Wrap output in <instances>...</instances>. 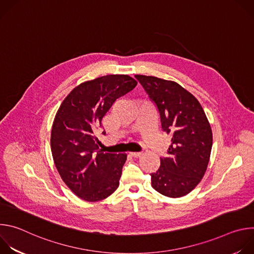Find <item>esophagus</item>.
<instances>
[{
    "instance_id": "obj_1",
    "label": "esophagus",
    "mask_w": 254,
    "mask_h": 254,
    "mask_svg": "<svg viewBox=\"0 0 254 254\" xmlns=\"http://www.w3.org/2000/svg\"><path fill=\"white\" fill-rule=\"evenodd\" d=\"M129 155L132 157V158H139L141 155H142V153H140V152H138V153H129Z\"/></svg>"
}]
</instances>
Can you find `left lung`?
Here are the masks:
<instances>
[{"instance_id":"1","label":"left lung","mask_w":254,"mask_h":254,"mask_svg":"<svg viewBox=\"0 0 254 254\" xmlns=\"http://www.w3.org/2000/svg\"><path fill=\"white\" fill-rule=\"evenodd\" d=\"M159 112L163 131L171 135L167 157L152 173L159 193L179 198L189 194L203 178L212 149V130L199 101L177 82L134 75Z\"/></svg>"}]
</instances>
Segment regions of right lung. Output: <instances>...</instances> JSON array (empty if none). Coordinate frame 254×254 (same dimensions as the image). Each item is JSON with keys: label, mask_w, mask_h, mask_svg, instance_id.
Returning <instances> with one entry per match:
<instances>
[{"label": "right lung", "mask_w": 254, "mask_h": 254, "mask_svg": "<svg viewBox=\"0 0 254 254\" xmlns=\"http://www.w3.org/2000/svg\"><path fill=\"white\" fill-rule=\"evenodd\" d=\"M135 85L128 75L101 76L79 84L59 107L51 131L53 160L64 183L82 200L105 199L120 185L127 156L99 150L95 131L114 102Z\"/></svg>", "instance_id": "obj_1"}]
</instances>
